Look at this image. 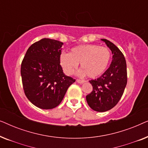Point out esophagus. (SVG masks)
<instances>
[{"label":"esophagus","mask_w":148,"mask_h":148,"mask_svg":"<svg viewBox=\"0 0 148 148\" xmlns=\"http://www.w3.org/2000/svg\"><path fill=\"white\" fill-rule=\"evenodd\" d=\"M85 82H86V81L83 79H77V82L79 83V84H83V83H84Z\"/></svg>","instance_id":"34e87169"}]
</instances>
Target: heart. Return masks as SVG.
I'll return each mask as SVG.
<instances>
[{"label":"heart","mask_w":148,"mask_h":148,"mask_svg":"<svg viewBox=\"0 0 148 148\" xmlns=\"http://www.w3.org/2000/svg\"><path fill=\"white\" fill-rule=\"evenodd\" d=\"M110 51L108 48L84 44L72 48L69 54H62L60 62L66 74L71 75L80 63L81 75L96 78L104 73L110 63Z\"/></svg>","instance_id":"1"}]
</instances>
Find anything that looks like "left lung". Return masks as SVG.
I'll use <instances>...</instances> for the list:
<instances>
[{"label": "left lung", "instance_id": "8db88e82", "mask_svg": "<svg viewBox=\"0 0 148 148\" xmlns=\"http://www.w3.org/2000/svg\"><path fill=\"white\" fill-rule=\"evenodd\" d=\"M102 40L112 51V61L102 76L90 81L93 90L86 96V100L90 108L97 112H105L116 106L127 83L126 60L122 52L109 40Z\"/></svg>", "mask_w": 148, "mask_h": 148}]
</instances>
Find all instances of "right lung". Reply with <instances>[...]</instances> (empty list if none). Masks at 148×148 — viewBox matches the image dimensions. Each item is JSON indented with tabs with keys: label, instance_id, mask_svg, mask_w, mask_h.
Segmentation results:
<instances>
[{
	"label": "right lung",
	"instance_id": "1",
	"mask_svg": "<svg viewBox=\"0 0 148 148\" xmlns=\"http://www.w3.org/2000/svg\"><path fill=\"white\" fill-rule=\"evenodd\" d=\"M63 43L43 38L28 48L21 65L22 84L26 97L42 109L60 104L71 85L75 82L64 75L60 58Z\"/></svg>",
	"mask_w": 148,
	"mask_h": 148
}]
</instances>
